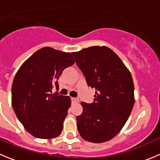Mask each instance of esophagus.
Segmentation results:
<instances>
[{"label":"esophagus","instance_id":"1","mask_svg":"<svg viewBox=\"0 0 160 160\" xmlns=\"http://www.w3.org/2000/svg\"><path fill=\"white\" fill-rule=\"evenodd\" d=\"M71 100H72V103H78L79 102V99H78V98H71Z\"/></svg>","mask_w":160,"mask_h":160}]
</instances>
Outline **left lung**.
Returning a JSON list of instances; mask_svg holds the SVG:
<instances>
[{
    "instance_id": "obj_1",
    "label": "left lung",
    "mask_w": 160,
    "mask_h": 160,
    "mask_svg": "<svg viewBox=\"0 0 160 160\" xmlns=\"http://www.w3.org/2000/svg\"><path fill=\"white\" fill-rule=\"evenodd\" d=\"M88 85L96 89L94 102H81L77 128L86 141L101 143L114 138L129 117L134 103L130 71L107 46H92L72 52Z\"/></svg>"
}]
</instances>
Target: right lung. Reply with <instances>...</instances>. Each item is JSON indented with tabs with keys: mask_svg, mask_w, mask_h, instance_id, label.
<instances>
[{
	"mask_svg": "<svg viewBox=\"0 0 160 160\" xmlns=\"http://www.w3.org/2000/svg\"><path fill=\"white\" fill-rule=\"evenodd\" d=\"M75 62L70 52L44 47L21 66L11 89V104L16 116L33 136L50 139L59 136L68 114L69 96L52 93L59 89V76Z\"/></svg>",
	"mask_w": 160,
	"mask_h": 160,
	"instance_id": "add662e5",
	"label": "right lung"
}]
</instances>
